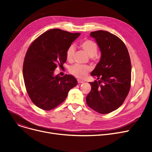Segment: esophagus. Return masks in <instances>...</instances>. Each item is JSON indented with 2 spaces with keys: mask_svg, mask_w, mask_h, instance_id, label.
<instances>
[{
  "mask_svg": "<svg viewBox=\"0 0 152 152\" xmlns=\"http://www.w3.org/2000/svg\"><path fill=\"white\" fill-rule=\"evenodd\" d=\"M77 83H78L79 84H81V83H83L84 81H82V80H80V79H77Z\"/></svg>",
  "mask_w": 152,
  "mask_h": 152,
  "instance_id": "esophagus-1",
  "label": "esophagus"
}]
</instances>
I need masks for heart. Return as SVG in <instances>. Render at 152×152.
<instances>
[{
  "label": "heart",
  "instance_id": "obj_1",
  "mask_svg": "<svg viewBox=\"0 0 152 152\" xmlns=\"http://www.w3.org/2000/svg\"><path fill=\"white\" fill-rule=\"evenodd\" d=\"M80 47L90 57L95 56L98 52V45L96 42L92 40L86 39L82 41L80 44ZM75 53V47L73 45H69L66 51V58L68 61H72L74 58ZM91 70V68L87 65H75L69 69L70 73L79 79H84L87 75Z\"/></svg>",
  "mask_w": 152,
  "mask_h": 152
}]
</instances>
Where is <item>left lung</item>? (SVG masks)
I'll use <instances>...</instances> for the list:
<instances>
[{"mask_svg":"<svg viewBox=\"0 0 152 152\" xmlns=\"http://www.w3.org/2000/svg\"><path fill=\"white\" fill-rule=\"evenodd\" d=\"M101 52V58L91 75L97 80L90 82L91 91L86 96L87 104L101 114L118 109L131 88V63L124 43L105 31L91 33Z\"/></svg>","mask_w":152,"mask_h":152,"instance_id":"1","label":"left lung"}]
</instances>
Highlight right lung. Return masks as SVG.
<instances>
[{
	"label": "right lung",
	"instance_id": "obj_1",
	"mask_svg": "<svg viewBox=\"0 0 152 152\" xmlns=\"http://www.w3.org/2000/svg\"><path fill=\"white\" fill-rule=\"evenodd\" d=\"M81 33L52 29L36 39L28 48L23 75L27 93L37 107L50 110L65 101L77 84L72 75L54 76V70L66 61V51Z\"/></svg>",
	"mask_w": 152,
	"mask_h": 152
}]
</instances>
